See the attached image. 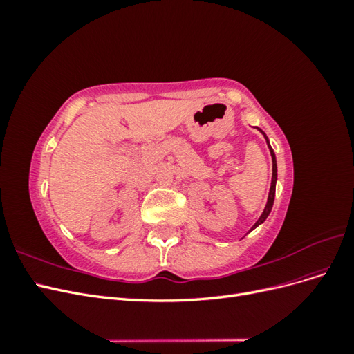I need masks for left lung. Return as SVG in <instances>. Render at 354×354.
Instances as JSON below:
<instances>
[{"label":"left lung","instance_id":"1","mask_svg":"<svg viewBox=\"0 0 354 354\" xmlns=\"http://www.w3.org/2000/svg\"><path fill=\"white\" fill-rule=\"evenodd\" d=\"M261 131V130H260ZM263 133V131H261ZM264 134V133H263ZM264 137H266V142H267V146H269V149H270V155H272V160H273V174H272V185H270V192H269V199H267V205H266V208H264V211H263V214H261V217L257 220V223L254 224L252 226V229H255L257 226H260V224L267 218V216H269L270 214V211H272V207H273V202H274V192H276V180H277V167H276V156H274V152H273V149H272V146H270V143H269V138H267V136L264 134ZM251 229V230H252Z\"/></svg>","mask_w":354,"mask_h":354}]
</instances>
